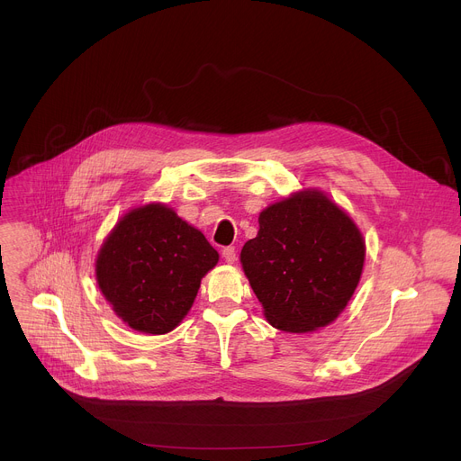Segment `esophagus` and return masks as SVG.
<instances>
[{"instance_id": "obj_1", "label": "esophagus", "mask_w": 461, "mask_h": 461, "mask_svg": "<svg viewBox=\"0 0 461 461\" xmlns=\"http://www.w3.org/2000/svg\"><path fill=\"white\" fill-rule=\"evenodd\" d=\"M222 257H224V260L228 262V265H233V262L237 260V251H235V246H226V248L222 249Z\"/></svg>"}]
</instances>
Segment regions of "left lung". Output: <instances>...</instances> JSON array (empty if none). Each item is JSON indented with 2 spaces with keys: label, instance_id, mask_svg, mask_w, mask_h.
I'll list each match as a JSON object with an SVG mask.
<instances>
[{
  "label": "left lung",
  "instance_id": "1",
  "mask_svg": "<svg viewBox=\"0 0 461 461\" xmlns=\"http://www.w3.org/2000/svg\"><path fill=\"white\" fill-rule=\"evenodd\" d=\"M240 262L270 324L303 334L332 322L363 272L365 242L352 219L304 191L267 208Z\"/></svg>",
  "mask_w": 461,
  "mask_h": 461
}]
</instances>
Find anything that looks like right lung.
<instances>
[{
  "label": "right lung",
  "mask_w": 461,
  "mask_h": 461,
  "mask_svg": "<svg viewBox=\"0 0 461 461\" xmlns=\"http://www.w3.org/2000/svg\"><path fill=\"white\" fill-rule=\"evenodd\" d=\"M219 253L206 237L162 204L129 212L96 260L102 294L123 322L167 334L189 312Z\"/></svg>",
  "instance_id": "obj_1"
}]
</instances>
